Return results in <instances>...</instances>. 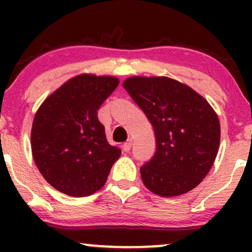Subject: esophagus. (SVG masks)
Returning a JSON list of instances; mask_svg holds the SVG:
<instances>
[{"label": "esophagus", "mask_w": 252, "mask_h": 252, "mask_svg": "<svg viewBox=\"0 0 252 252\" xmlns=\"http://www.w3.org/2000/svg\"><path fill=\"white\" fill-rule=\"evenodd\" d=\"M131 146H132V141L128 140L126 143L123 144V150L124 152H129V150L131 149Z\"/></svg>", "instance_id": "esophagus-1"}]
</instances>
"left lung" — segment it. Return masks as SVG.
I'll return each instance as SVG.
<instances>
[{"instance_id": "obj_1", "label": "left lung", "mask_w": 252, "mask_h": 252, "mask_svg": "<svg viewBox=\"0 0 252 252\" xmlns=\"http://www.w3.org/2000/svg\"><path fill=\"white\" fill-rule=\"evenodd\" d=\"M123 88L155 132V154L140 169L144 186L161 196L189 192L218 153L220 124L215 110L189 86L167 77H131Z\"/></svg>"}]
</instances>
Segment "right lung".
Returning a JSON list of instances; mask_svg holds the SVG:
<instances>
[{
  "label": "right lung",
  "instance_id": "add662e5",
  "mask_svg": "<svg viewBox=\"0 0 252 252\" xmlns=\"http://www.w3.org/2000/svg\"><path fill=\"white\" fill-rule=\"evenodd\" d=\"M115 77L82 74L41 104L32 126V153L46 181L71 196H88L106 182L121 149L106 140L97 117L118 86Z\"/></svg>",
  "mask_w": 252,
  "mask_h": 252
}]
</instances>
